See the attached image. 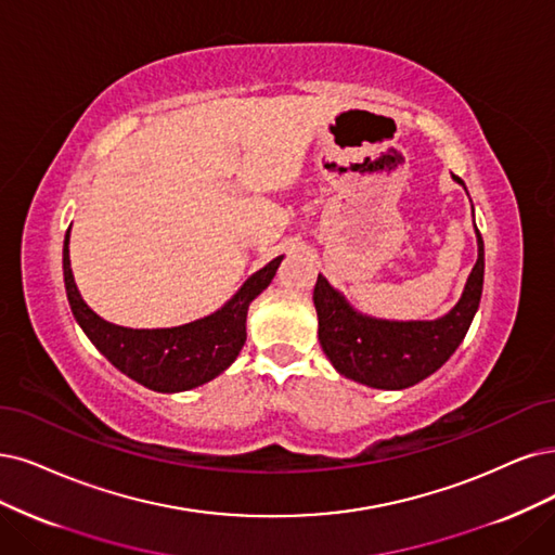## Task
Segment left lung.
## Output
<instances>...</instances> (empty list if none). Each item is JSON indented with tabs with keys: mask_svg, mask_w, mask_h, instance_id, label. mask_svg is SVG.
Segmentation results:
<instances>
[{
	"mask_svg": "<svg viewBox=\"0 0 555 555\" xmlns=\"http://www.w3.org/2000/svg\"><path fill=\"white\" fill-rule=\"evenodd\" d=\"M464 184L457 176H453ZM478 233V260L457 306L433 322H388L354 313L320 274L313 301L320 345L336 371L375 388H406L429 377L453 357L480 306L485 249Z\"/></svg>",
	"mask_w": 555,
	"mask_h": 555,
	"instance_id": "1",
	"label": "left lung"
}]
</instances>
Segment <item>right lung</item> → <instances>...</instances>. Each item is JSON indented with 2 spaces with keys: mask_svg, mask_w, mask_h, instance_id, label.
Segmentation results:
<instances>
[{
  "mask_svg": "<svg viewBox=\"0 0 555 555\" xmlns=\"http://www.w3.org/2000/svg\"><path fill=\"white\" fill-rule=\"evenodd\" d=\"M70 233V229H68ZM64 240V281L75 320L120 373L162 393L190 391L229 367L246 340L249 304L272 283L283 256L267 262L221 311L173 330H126L98 318L79 297Z\"/></svg>",
  "mask_w": 555,
  "mask_h": 555,
  "instance_id": "right-lung-1",
  "label": "right lung"
}]
</instances>
